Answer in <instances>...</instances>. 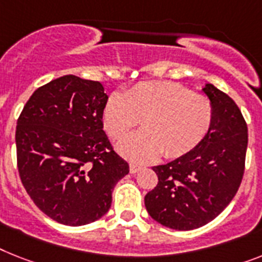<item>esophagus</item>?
<instances>
[{"label":"esophagus","mask_w":262,"mask_h":262,"mask_svg":"<svg viewBox=\"0 0 262 262\" xmlns=\"http://www.w3.org/2000/svg\"><path fill=\"white\" fill-rule=\"evenodd\" d=\"M139 170H142V166L136 165V163H129V172L131 174H136Z\"/></svg>","instance_id":"34e87169"}]
</instances>
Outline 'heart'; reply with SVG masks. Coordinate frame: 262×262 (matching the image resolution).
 Segmentation results:
<instances>
[{
	"mask_svg": "<svg viewBox=\"0 0 262 262\" xmlns=\"http://www.w3.org/2000/svg\"><path fill=\"white\" fill-rule=\"evenodd\" d=\"M140 119L143 129L124 138L118 151L128 161L144 163L163 151L167 158H179L200 146L213 126L214 107L209 97L178 83L146 81L126 95L112 94L101 111L105 133L115 140Z\"/></svg>",
	"mask_w": 262,
	"mask_h": 262,
	"instance_id": "heart-1",
	"label": "heart"
}]
</instances>
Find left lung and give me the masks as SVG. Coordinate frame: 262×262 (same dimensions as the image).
Instances as JSON below:
<instances>
[{"instance_id":"obj_1","label":"left lung","mask_w":262,"mask_h":262,"mask_svg":"<svg viewBox=\"0 0 262 262\" xmlns=\"http://www.w3.org/2000/svg\"><path fill=\"white\" fill-rule=\"evenodd\" d=\"M214 107L210 133L193 151L154 166L157 187L144 196L151 217L175 230L209 224L230 204L243 181L248 126L232 97L206 84Z\"/></svg>"}]
</instances>
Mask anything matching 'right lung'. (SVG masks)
<instances>
[{"instance_id":"1","label":"right lung","mask_w":262,"mask_h":262,"mask_svg":"<svg viewBox=\"0 0 262 262\" xmlns=\"http://www.w3.org/2000/svg\"><path fill=\"white\" fill-rule=\"evenodd\" d=\"M107 99L99 81L67 75L34 91L17 120L21 182L36 206L60 224L103 217L112 190L129 172L103 129Z\"/></svg>"}]
</instances>
